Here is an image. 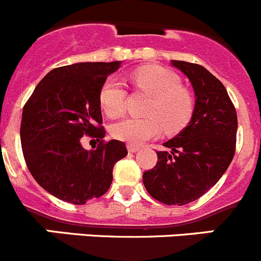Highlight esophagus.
Returning a JSON list of instances; mask_svg holds the SVG:
<instances>
[{"instance_id": "34e87169", "label": "esophagus", "mask_w": 261, "mask_h": 261, "mask_svg": "<svg viewBox=\"0 0 261 261\" xmlns=\"http://www.w3.org/2000/svg\"><path fill=\"white\" fill-rule=\"evenodd\" d=\"M128 151L130 152V153H134V152H137L139 149V147H137V146H133V144H128Z\"/></svg>"}]
</instances>
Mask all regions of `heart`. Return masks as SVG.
Returning <instances> with one entry per match:
<instances>
[{
    "label": "heart",
    "mask_w": 261,
    "mask_h": 261,
    "mask_svg": "<svg viewBox=\"0 0 261 261\" xmlns=\"http://www.w3.org/2000/svg\"><path fill=\"white\" fill-rule=\"evenodd\" d=\"M132 80L138 89L152 96L146 110L147 118H125L112 127L118 141L139 146L161 134H176L188 127L195 110L193 95L181 86V79L160 66H146L136 69ZM127 92L114 76L105 80L99 92L100 107L108 117L117 118L125 110Z\"/></svg>",
    "instance_id": "1"
}]
</instances>
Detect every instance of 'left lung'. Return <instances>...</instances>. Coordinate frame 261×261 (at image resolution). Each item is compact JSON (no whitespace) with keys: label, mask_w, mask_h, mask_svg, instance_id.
<instances>
[{"label":"left lung","mask_w":261,"mask_h":261,"mask_svg":"<svg viewBox=\"0 0 261 261\" xmlns=\"http://www.w3.org/2000/svg\"><path fill=\"white\" fill-rule=\"evenodd\" d=\"M192 82L195 110L189 125L157 152V164L143 172L152 198L184 205L204 195L221 179L236 149L237 114L226 87L203 66L172 61Z\"/></svg>","instance_id":"8db88e82"}]
</instances>
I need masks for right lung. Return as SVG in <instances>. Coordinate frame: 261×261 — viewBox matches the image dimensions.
Returning <instances> with one entry per match:
<instances>
[{"mask_svg": "<svg viewBox=\"0 0 261 261\" xmlns=\"http://www.w3.org/2000/svg\"><path fill=\"white\" fill-rule=\"evenodd\" d=\"M119 62H89L54 68L22 109L20 138L25 162L38 184L72 204L104 195L113 169L127 156L124 142H105L99 92ZM84 135L99 141L86 151Z\"/></svg>", "mask_w": 261, "mask_h": 261, "instance_id": "add662e5", "label": "right lung"}]
</instances>
